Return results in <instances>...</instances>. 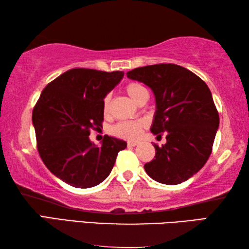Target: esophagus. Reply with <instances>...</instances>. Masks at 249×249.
<instances>
[{
    "mask_svg": "<svg viewBox=\"0 0 249 249\" xmlns=\"http://www.w3.org/2000/svg\"><path fill=\"white\" fill-rule=\"evenodd\" d=\"M127 145H128L129 147H134V146L138 145V142H128Z\"/></svg>",
    "mask_w": 249,
    "mask_h": 249,
    "instance_id": "34e87169",
    "label": "esophagus"
}]
</instances>
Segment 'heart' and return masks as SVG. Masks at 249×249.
I'll list each match as a JSON object with an SVG mask.
<instances>
[{"mask_svg":"<svg viewBox=\"0 0 249 249\" xmlns=\"http://www.w3.org/2000/svg\"><path fill=\"white\" fill-rule=\"evenodd\" d=\"M125 92L137 104H140L144 99L148 98V91L138 82H129L126 84ZM109 108H111V95L107 94L103 100V112L105 115L108 114ZM146 126L147 123L144 120L120 122L111 128V133L122 140L135 141L141 136Z\"/></svg>","mask_w":249,"mask_h":249,"instance_id":"b5f03b06","label":"heart"}]
</instances>
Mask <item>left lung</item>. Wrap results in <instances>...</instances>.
<instances>
[{
    "mask_svg": "<svg viewBox=\"0 0 249 249\" xmlns=\"http://www.w3.org/2000/svg\"><path fill=\"white\" fill-rule=\"evenodd\" d=\"M126 74L153 90L156 112L150 130L158 136L167 133L165 145H154L155 159L144 166L147 175L163 184L191 178L208 161L220 124L209 87L174 64L141 67Z\"/></svg>",
    "mask_w": 249,
    "mask_h": 249,
    "instance_id": "1",
    "label": "left lung"
}]
</instances>
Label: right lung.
Returning <instances> with one entry per match:
<instances>
[{"mask_svg":"<svg viewBox=\"0 0 249 249\" xmlns=\"http://www.w3.org/2000/svg\"><path fill=\"white\" fill-rule=\"evenodd\" d=\"M124 77L73 68L46 86L33 109L37 149L49 171L74 188H91L107 178L126 142L105 135L102 146L90 141L102 127L103 100Z\"/></svg>","mask_w":249,"mask_h":249,"instance_id":"obj_1","label":"right lung"}]
</instances>
